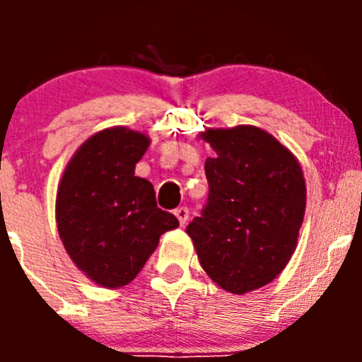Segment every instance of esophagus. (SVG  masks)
Returning <instances> with one entry per match:
<instances>
[{
	"instance_id": "1",
	"label": "esophagus",
	"mask_w": 362,
	"mask_h": 362,
	"mask_svg": "<svg viewBox=\"0 0 362 362\" xmlns=\"http://www.w3.org/2000/svg\"><path fill=\"white\" fill-rule=\"evenodd\" d=\"M174 214H175V217H177L179 225H181V226L187 225L188 216H190V210H188L187 206H179V209L174 210Z\"/></svg>"
}]
</instances>
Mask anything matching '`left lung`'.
I'll return each instance as SVG.
<instances>
[{
	"label": "left lung",
	"mask_w": 362,
	"mask_h": 362,
	"mask_svg": "<svg viewBox=\"0 0 362 362\" xmlns=\"http://www.w3.org/2000/svg\"><path fill=\"white\" fill-rule=\"evenodd\" d=\"M209 199L187 226L203 270L232 293L261 288L292 257L306 209L303 170L257 127L209 130Z\"/></svg>",
	"instance_id": "obj_1"
}]
</instances>
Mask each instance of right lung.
Masks as SVG:
<instances>
[{
  "mask_svg": "<svg viewBox=\"0 0 362 362\" xmlns=\"http://www.w3.org/2000/svg\"><path fill=\"white\" fill-rule=\"evenodd\" d=\"M148 137L116 127L86 139L57 188L56 219L65 250L105 288L129 284L141 272L159 238L179 226L158 209L150 181L134 174Z\"/></svg>",
  "mask_w": 362,
  "mask_h": 362,
  "instance_id": "right-lung-1",
  "label": "right lung"
}]
</instances>
